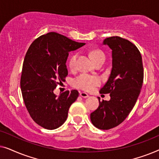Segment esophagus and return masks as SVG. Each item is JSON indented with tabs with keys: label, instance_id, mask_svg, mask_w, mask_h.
Instances as JSON below:
<instances>
[{
	"label": "esophagus",
	"instance_id": "obj_1",
	"mask_svg": "<svg viewBox=\"0 0 159 159\" xmlns=\"http://www.w3.org/2000/svg\"><path fill=\"white\" fill-rule=\"evenodd\" d=\"M80 96L82 97V98H88V97H89V95H88V93H84V92H81V93H80Z\"/></svg>",
	"mask_w": 159,
	"mask_h": 159
}]
</instances>
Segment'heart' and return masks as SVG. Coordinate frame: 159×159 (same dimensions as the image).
Masks as SVG:
<instances>
[{
	"instance_id": "obj_1",
	"label": "heart",
	"mask_w": 159,
	"mask_h": 159,
	"mask_svg": "<svg viewBox=\"0 0 159 159\" xmlns=\"http://www.w3.org/2000/svg\"><path fill=\"white\" fill-rule=\"evenodd\" d=\"M91 58L95 64L101 61H105V56L100 51H94L90 53ZM77 59V54L75 53L71 56L69 59V65L71 69H75L76 66V62ZM100 84V79L95 76H91L85 74H82L79 77L76 78L74 81V85L76 88L81 89V90L90 91L92 90L95 86Z\"/></svg>"
}]
</instances>
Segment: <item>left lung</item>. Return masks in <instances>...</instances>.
Returning <instances> with one entry per match:
<instances>
[{"label":"left lung","instance_id":"8db88e82","mask_svg":"<svg viewBox=\"0 0 159 159\" xmlns=\"http://www.w3.org/2000/svg\"><path fill=\"white\" fill-rule=\"evenodd\" d=\"M103 45L111 50L112 69L101 93H110L109 101H100L99 106L90 114L95 127L109 129L127 118L140 95L143 82L142 56L135 45L120 37L105 39Z\"/></svg>","mask_w":159,"mask_h":159}]
</instances>
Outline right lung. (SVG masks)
<instances>
[{
	"label": "right lung",
	"mask_w": 159,
	"mask_h": 159,
	"mask_svg": "<svg viewBox=\"0 0 159 159\" xmlns=\"http://www.w3.org/2000/svg\"><path fill=\"white\" fill-rule=\"evenodd\" d=\"M84 45L51 32L34 40L26 53L20 82L24 102L32 119L45 129L61 127L79 96L76 90L58 97L53 90L68 75L66 63L69 52Z\"/></svg>",
	"instance_id": "1"
}]
</instances>
